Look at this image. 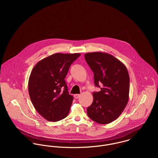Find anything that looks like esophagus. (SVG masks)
I'll use <instances>...</instances> for the list:
<instances>
[{"label": "esophagus", "mask_w": 158, "mask_h": 158, "mask_svg": "<svg viewBox=\"0 0 158 158\" xmlns=\"http://www.w3.org/2000/svg\"><path fill=\"white\" fill-rule=\"evenodd\" d=\"M73 97H74L75 98H78L80 97V94H74Z\"/></svg>", "instance_id": "1"}]
</instances>
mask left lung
Listing matches in <instances>:
<instances>
[{
	"mask_svg": "<svg viewBox=\"0 0 158 158\" xmlns=\"http://www.w3.org/2000/svg\"><path fill=\"white\" fill-rule=\"evenodd\" d=\"M85 58L94 72L95 85L101 88L100 91L92 94L94 99L87 109L88 115L98 123H111L122 113L128 102V70L123 63L105 52L87 53Z\"/></svg>",
	"mask_w": 158,
	"mask_h": 158,
	"instance_id": "obj_1",
	"label": "left lung"
}]
</instances>
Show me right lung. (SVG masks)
Returning a JSON list of instances; mask_svg holds the SVG:
<instances>
[{"label":"right lung","mask_w":158,"mask_h":158,"mask_svg":"<svg viewBox=\"0 0 158 158\" xmlns=\"http://www.w3.org/2000/svg\"><path fill=\"white\" fill-rule=\"evenodd\" d=\"M80 53H56L40 61L28 80L30 98L35 110L48 121L68 116L73 97L64 80L71 64Z\"/></svg>","instance_id":"right-lung-1"}]
</instances>
